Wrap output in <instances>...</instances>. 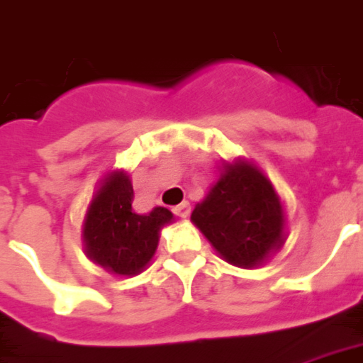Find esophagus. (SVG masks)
Wrapping results in <instances>:
<instances>
[{"label":"esophagus","mask_w":363,"mask_h":363,"mask_svg":"<svg viewBox=\"0 0 363 363\" xmlns=\"http://www.w3.org/2000/svg\"><path fill=\"white\" fill-rule=\"evenodd\" d=\"M174 214L179 218H187L189 214H191V206H189V203L185 201V203L178 204V206H174Z\"/></svg>","instance_id":"obj_1"}]
</instances>
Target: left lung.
I'll return each instance as SVG.
<instances>
[{"label":"left lung","mask_w":363,"mask_h":363,"mask_svg":"<svg viewBox=\"0 0 363 363\" xmlns=\"http://www.w3.org/2000/svg\"><path fill=\"white\" fill-rule=\"evenodd\" d=\"M197 225L225 262L262 266L285 243V212L262 170L245 159L222 164L220 178L191 212Z\"/></svg>","instance_id":"obj_1"}]
</instances>
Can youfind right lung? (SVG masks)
Returning a JSON list of instances; mask_svg holds the SVG:
<instances>
[{
	"label": "right lung",
	"mask_w": 363,
	"mask_h": 363,
	"mask_svg": "<svg viewBox=\"0 0 363 363\" xmlns=\"http://www.w3.org/2000/svg\"><path fill=\"white\" fill-rule=\"evenodd\" d=\"M132 179L124 170L105 176L88 206L82 239L91 262L116 275H138L149 266L159 247L160 230L174 220L168 208L149 214L132 208Z\"/></svg>",
	"instance_id": "obj_1"
}]
</instances>
